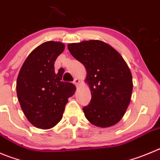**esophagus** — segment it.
Masks as SVG:
<instances>
[{
	"mask_svg": "<svg viewBox=\"0 0 160 160\" xmlns=\"http://www.w3.org/2000/svg\"><path fill=\"white\" fill-rule=\"evenodd\" d=\"M79 83H80V80L77 78H75L74 79V80H73V83L76 85V86H77V85L79 84Z\"/></svg>",
	"mask_w": 160,
	"mask_h": 160,
	"instance_id": "obj_1",
	"label": "esophagus"
}]
</instances>
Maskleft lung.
Returning <instances> with one entry per match:
<instances>
[{
  "label": "left lung",
  "instance_id": "left-lung-1",
  "mask_svg": "<svg viewBox=\"0 0 160 160\" xmlns=\"http://www.w3.org/2000/svg\"><path fill=\"white\" fill-rule=\"evenodd\" d=\"M68 49L87 70L92 99L83 108L86 118L102 128L117 124L128 108L132 92V74L125 60L99 40L71 43Z\"/></svg>",
  "mask_w": 160,
  "mask_h": 160
}]
</instances>
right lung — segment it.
Listing matches in <instances>:
<instances>
[{
	"label": "right lung",
	"instance_id": "add662e5",
	"mask_svg": "<svg viewBox=\"0 0 160 160\" xmlns=\"http://www.w3.org/2000/svg\"><path fill=\"white\" fill-rule=\"evenodd\" d=\"M65 50L59 42H46L33 50L22 65L16 92L25 116L34 126L47 129L62 118L68 98L75 85L62 81L64 72H55L54 62Z\"/></svg>",
	"mask_w": 160,
	"mask_h": 160
}]
</instances>
